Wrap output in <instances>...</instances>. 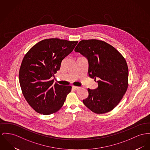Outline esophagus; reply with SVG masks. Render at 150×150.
Returning a JSON list of instances; mask_svg holds the SVG:
<instances>
[{"label":"esophagus","mask_w":150,"mask_h":150,"mask_svg":"<svg viewBox=\"0 0 150 150\" xmlns=\"http://www.w3.org/2000/svg\"><path fill=\"white\" fill-rule=\"evenodd\" d=\"M72 88H73V89L74 90H78V89H79L80 88V87H79V86H73Z\"/></svg>","instance_id":"34e87169"}]
</instances>
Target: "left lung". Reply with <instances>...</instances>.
<instances>
[{
	"mask_svg": "<svg viewBox=\"0 0 150 150\" xmlns=\"http://www.w3.org/2000/svg\"><path fill=\"white\" fill-rule=\"evenodd\" d=\"M74 50L88 59L89 76L98 80L96 89H88L89 96L83 100V104L97 114L113 110L128 88L129 69L125 59L114 47L102 40H81Z\"/></svg>",
	"mask_w": 150,
	"mask_h": 150,
	"instance_id": "8db88e82",
	"label": "left lung"
}]
</instances>
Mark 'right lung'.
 <instances>
[{
	"instance_id": "1",
	"label": "right lung",
	"mask_w": 150,
	"mask_h": 150,
	"mask_svg": "<svg viewBox=\"0 0 150 150\" xmlns=\"http://www.w3.org/2000/svg\"><path fill=\"white\" fill-rule=\"evenodd\" d=\"M77 43L57 38L44 39L24 56L19 73L20 87L25 99L37 112L52 114L64 105L71 86L53 84L52 77Z\"/></svg>"
}]
</instances>
